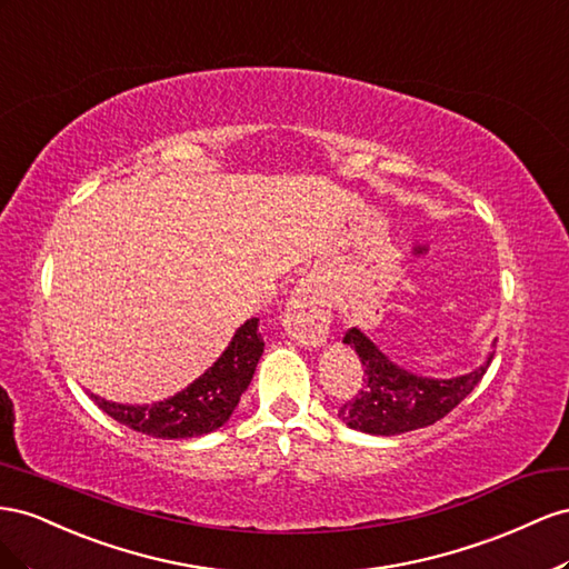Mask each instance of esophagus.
<instances>
[{"label":"esophagus","instance_id":"esophagus-1","mask_svg":"<svg viewBox=\"0 0 569 569\" xmlns=\"http://www.w3.org/2000/svg\"><path fill=\"white\" fill-rule=\"evenodd\" d=\"M331 305L323 290L312 281H300L286 302V333L305 348H317L329 336Z\"/></svg>","mask_w":569,"mask_h":569}]
</instances>
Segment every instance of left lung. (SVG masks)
<instances>
[{"label": "left lung", "mask_w": 569, "mask_h": 569, "mask_svg": "<svg viewBox=\"0 0 569 569\" xmlns=\"http://www.w3.org/2000/svg\"><path fill=\"white\" fill-rule=\"evenodd\" d=\"M343 343L360 355L365 383L360 393L340 405L338 417L350 429L375 436H398L443 419L475 391L493 360L491 352L486 362L469 375L456 379H429L393 365L360 329L346 331Z\"/></svg>", "instance_id": "obj_1"}]
</instances>
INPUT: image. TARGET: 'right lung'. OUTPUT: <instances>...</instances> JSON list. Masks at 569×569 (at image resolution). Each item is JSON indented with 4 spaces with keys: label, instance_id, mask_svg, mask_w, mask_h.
I'll use <instances>...</instances> for the list:
<instances>
[{
    "label": "right lung",
    "instance_id": "right-lung-1",
    "mask_svg": "<svg viewBox=\"0 0 569 569\" xmlns=\"http://www.w3.org/2000/svg\"><path fill=\"white\" fill-rule=\"evenodd\" d=\"M264 352L259 319H248L229 348L186 391L152 405H121L90 393L94 405L133 431L154 438H192L219 429L236 410Z\"/></svg>",
    "mask_w": 569,
    "mask_h": 569
}]
</instances>
